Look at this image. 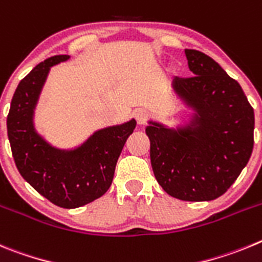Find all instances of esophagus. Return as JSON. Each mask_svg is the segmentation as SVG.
<instances>
[{"mask_svg":"<svg viewBox=\"0 0 262 262\" xmlns=\"http://www.w3.org/2000/svg\"><path fill=\"white\" fill-rule=\"evenodd\" d=\"M134 116H136L137 122H138L140 125H143L148 119V114L145 110H137L136 112H134Z\"/></svg>","mask_w":262,"mask_h":262,"instance_id":"obj_1","label":"esophagus"}]
</instances>
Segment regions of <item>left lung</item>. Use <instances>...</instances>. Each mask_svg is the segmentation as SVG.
<instances>
[{
  "instance_id": "obj_1",
  "label": "left lung",
  "mask_w": 262,
  "mask_h": 262,
  "mask_svg": "<svg viewBox=\"0 0 262 262\" xmlns=\"http://www.w3.org/2000/svg\"><path fill=\"white\" fill-rule=\"evenodd\" d=\"M190 78L172 87L193 110L178 128L148 121L150 159L164 192L183 201H211L234 184L253 150L254 114L246 94L219 63L185 49Z\"/></svg>"
}]
</instances>
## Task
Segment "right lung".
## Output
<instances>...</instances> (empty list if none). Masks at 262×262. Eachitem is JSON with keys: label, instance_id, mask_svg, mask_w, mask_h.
Masks as SVG:
<instances>
[{"label": "right lung", "instance_id": "add662e5", "mask_svg": "<svg viewBox=\"0 0 262 262\" xmlns=\"http://www.w3.org/2000/svg\"><path fill=\"white\" fill-rule=\"evenodd\" d=\"M69 57L53 56L26 75L11 99L6 124L11 152L22 178L52 204L75 209L107 192L117 159L137 122L132 119L96 130L81 146L70 150L47 142L35 130V108L51 68Z\"/></svg>", "mask_w": 262, "mask_h": 262}]
</instances>
